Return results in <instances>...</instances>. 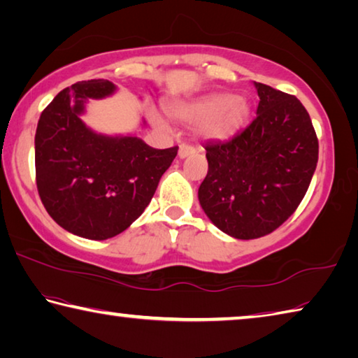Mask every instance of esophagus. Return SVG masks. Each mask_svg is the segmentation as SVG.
<instances>
[{
  "mask_svg": "<svg viewBox=\"0 0 358 358\" xmlns=\"http://www.w3.org/2000/svg\"><path fill=\"white\" fill-rule=\"evenodd\" d=\"M196 153V147L191 143H181L180 145V150H178V156L183 159V157H187L189 155H194Z\"/></svg>",
  "mask_w": 358,
  "mask_h": 358,
  "instance_id": "1",
  "label": "esophagus"
}]
</instances>
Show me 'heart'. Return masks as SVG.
Wrapping results in <instances>:
<instances>
[{
    "instance_id": "b5f03b06",
    "label": "heart",
    "mask_w": 358,
    "mask_h": 358,
    "mask_svg": "<svg viewBox=\"0 0 358 358\" xmlns=\"http://www.w3.org/2000/svg\"><path fill=\"white\" fill-rule=\"evenodd\" d=\"M169 112L173 118L181 121H201L205 136L227 138L246 124L251 104L243 96L213 93L194 101L175 102L169 106ZM155 120L157 121V118Z\"/></svg>"
}]
</instances>
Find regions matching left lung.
<instances>
[{
    "label": "left lung",
    "instance_id": "obj_1",
    "mask_svg": "<svg viewBox=\"0 0 358 358\" xmlns=\"http://www.w3.org/2000/svg\"><path fill=\"white\" fill-rule=\"evenodd\" d=\"M257 115L227 142H207L208 173L199 202L211 222L238 240L268 235L310 187L319 142L310 113L292 94L256 82Z\"/></svg>",
    "mask_w": 358,
    "mask_h": 358
}]
</instances>
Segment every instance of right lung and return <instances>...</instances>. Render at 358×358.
Instances as JSON below:
<instances>
[{
    "label": "right lung",
    "mask_w": 358,
    "mask_h": 358,
    "mask_svg": "<svg viewBox=\"0 0 358 358\" xmlns=\"http://www.w3.org/2000/svg\"><path fill=\"white\" fill-rule=\"evenodd\" d=\"M115 92L104 78L59 92L34 137L36 186L47 213L68 232L107 240L134 222L153 199L178 147L156 150L137 137H107L80 120L88 98Z\"/></svg>",
    "instance_id": "1"
}]
</instances>
